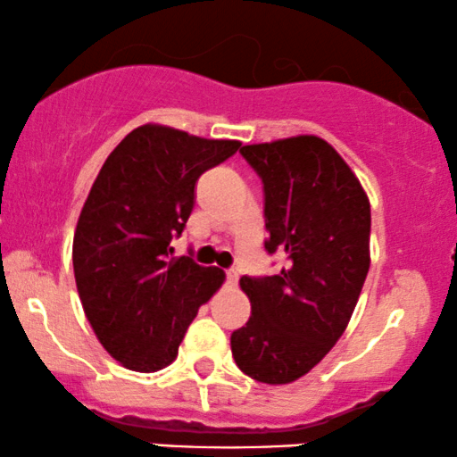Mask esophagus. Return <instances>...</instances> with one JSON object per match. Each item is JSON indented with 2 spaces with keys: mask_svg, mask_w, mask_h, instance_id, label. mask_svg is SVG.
<instances>
[{
  "mask_svg": "<svg viewBox=\"0 0 457 457\" xmlns=\"http://www.w3.org/2000/svg\"><path fill=\"white\" fill-rule=\"evenodd\" d=\"M225 276H228V282H229V285H236V282H238V271H236L234 268L225 270Z\"/></svg>",
  "mask_w": 457,
  "mask_h": 457,
  "instance_id": "obj_1",
  "label": "esophagus"
}]
</instances>
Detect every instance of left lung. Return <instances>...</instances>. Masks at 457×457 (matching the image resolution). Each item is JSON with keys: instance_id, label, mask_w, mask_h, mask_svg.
Returning <instances> with one entry per match:
<instances>
[{"instance_id": "left-lung-1", "label": "left lung", "mask_w": 457, "mask_h": 457, "mask_svg": "<svg viewBox=\"0 0 457 457\" xmlns=\"http://www.w3.org/2000/svg\"><path fill=\"white\" fill-rule=\"evenodd\" d=\"M263 183L265 251L287 257L274 276H242L251 319L232 333L248 378L291 384L314 369L348 327L365 285L371 206L325 138L299 135L240 147Z\"/></svg>"}]
</instances>
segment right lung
Wrapping results in <instances>:
<instances>
[{
  "label": "right lung",
  "instance_id": "obj_1",
  "mask_svg": "<svg viewBox=\"0 0 457 457\" xmlns=\"http://www.w3.org/2000/svg\"><path fill=\"white\" fill-rule=\"evenodd\" d=\"M162 124L122 138L92 183L73 236V271L86 319L126 369L160 371L177 358L198 308L225 274L172 257L200 175L238 152Z\"/></svg>",
  "mask_w": 457,
  "mask_h": 457
}]
</instances>
